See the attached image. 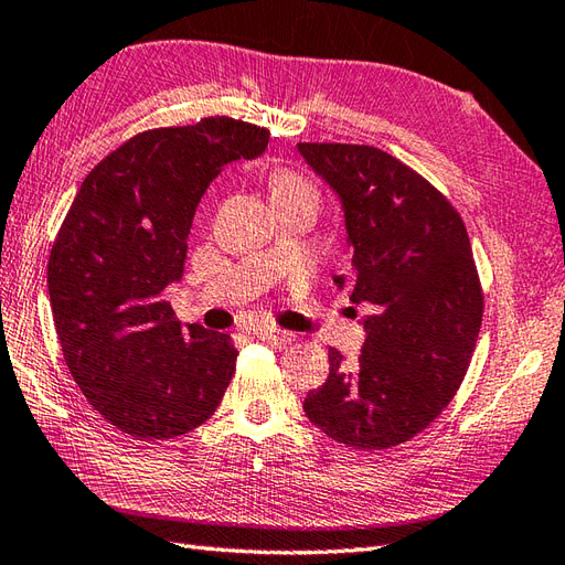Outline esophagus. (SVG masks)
Here are the masks:
<instances>
[{
  "label": "esophagus",
  "mask_w": 565,
  "mask_h": 565,
  "mask_svg": "<svg viewBox=\"0 0 565 565\" xmlns=\"http://www.w3.org/2000/svg\"><path fill=\"white\" fill-rule=\"evenodd\" d=\"M257 339L263 341H269L274 345H284V343H291L296 339V334H291V331H284V329H274V327H257L255 329Z\"/></svg>",
  "instance_id": "1"
}]
</instances>
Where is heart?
I'll return each instance as SVG.
<instances>
[{
	"mask_svg": "<svg viewBox=\"0 0 565 565\" xmlns=\"http://www.w3.org/2000/svg\"><path fill=\"white\" fill-rule=\"evenodd\" d=\"M296 193H312V188L302 181L300 177L291 171H279L274 173L271 179V198H281V195H296Z\"/></svg>",
	"mask_w": 565,
	"mask_h": 565,
	"instance_id": "obj_1",
	"label": "heart"
}]
</instances>
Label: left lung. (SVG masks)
Listing matches in <instances>:
<instances>
[{
	"label": "left lung",
	"mask_w": 565,
	"mask_h": 565,
	"mask_svg": "<svg viewBox=\"0 0 565 565\" xmlns=\"http://www.w3.org/2000/svg\"><path fill=\"white\" fill-rule=\"evenodd\" d=\"M298 152L341 200L351 300L374 310L358 365L329 349V377L302 411L339 444L392 448L423 431L468 372L484 302L468 231L437 188L384 150L298 142Z\"/></svg>",
	"instance_id": "obj_1"
}]
</instances>
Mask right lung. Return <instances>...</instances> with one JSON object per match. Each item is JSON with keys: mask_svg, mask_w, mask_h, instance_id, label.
Listing matches in <instances>:
<instances>
[{"mask_svg": "<svg viewBox=\"0 0 565 565\" xmlns=\"http://www.w3.org/2000/svg\"><path fill=\"white\" fill-rule=\"evenodd\" d=\"M267 142V128L231 117L138 134L85 177L56 234L47 288L71 377L140 441L205 423L234 377L231 337L183 327L162 296L183 277L207 185Z\"/></svg>", "mask_w": 565, "mask_h": 565, "instance_id": "right-lung-1", "label": "right lung"}]
</instances>
